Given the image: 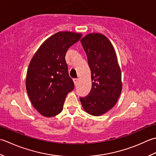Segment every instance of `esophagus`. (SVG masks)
<instances>
[{"label":"esophagus","instance_id":"34e87169","mask_svg":"<svg viewBox=\"0 0 156 156\" xmlns=\"http://www.w3.org/2000/svg\"><path fill=\"white\" fill-rule=\"evenodd\" d=\"M78 81H79L78 79H73V81H74V83H75V85L78 83Z\"/></svg>","mask_w":156,"mask_h":156}]
</instances>
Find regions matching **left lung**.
Listing matches in <instances>:
<instances>
[{
	"mask_svg": "<svg viewBox=\"0 0 156 156\" xmlns=\"http://www.w3.org/2000/svg\"><path fill=\"white\" fill-rule=\"evenodd\" d=\"M91 70V90L80 98L84 110L98 116L112 109L121 94V71L115 50L103 34L92 33L81 40Z\"/></svg>",
	"mask_w": 156,
	"mask_h": 156,
	"instance_id": "obj_1",
	"label": "left lung"
}]
</instances>
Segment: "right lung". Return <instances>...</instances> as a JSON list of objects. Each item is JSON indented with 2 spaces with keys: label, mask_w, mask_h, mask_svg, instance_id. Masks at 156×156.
I'll return each mask as SVG.
<instances>
[{
  "label": "right lung",
  "mask_w": 156,
  "mask_h": 156,
  "mask_svg": "<svg viewBox=\"0 0 156 156\" xmlns=\"http://www.w3.org/2000/svg\"><path fill=\"white\" fill-rule=\"evenodd\" d=\"M81 34L59 31L48 38L31 58L26 75V90L33 106L46 117L61 112L66 95L74 89L65 55Z\"/></svg>",
  "instance_id": "obj_1"
}]
</instances>
